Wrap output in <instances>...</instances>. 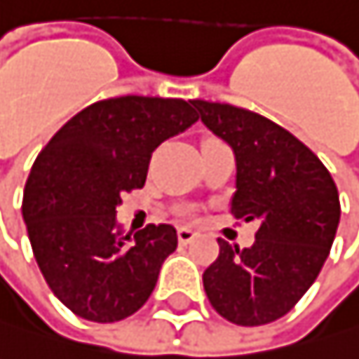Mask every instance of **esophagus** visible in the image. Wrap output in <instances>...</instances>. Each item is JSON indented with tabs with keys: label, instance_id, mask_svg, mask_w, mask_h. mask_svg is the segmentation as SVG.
<instances>
[{
	"label": "esophagus",
	"instance_id": "34e87169",
	"mask_svg": "<svg viewBox=\"0 0 359 359\" xmlns=\"http://www.w3.org/2000/svg\"><path fill=\"white\" fill-rule=\"evenodd\" d=\"M196 237H200L198 228H194V226H181V228H178V241H181V243H189Z\"/></svg>",
	"mask_w": 359,
	"mask_h": 359
}]
</instances>
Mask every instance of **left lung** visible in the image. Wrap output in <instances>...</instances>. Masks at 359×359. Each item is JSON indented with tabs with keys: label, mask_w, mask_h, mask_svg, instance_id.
<instances>
[{
	"label": "left lung",
	"mask_w": 359,
	"mask_h": 359,
	"mask_svg": "<svg viewBox=\"0 0 359 359\" xmlns=\"http://www.w3.org/2000/svg\"><path fill=\"white\" fill-rule=\"evenodd\" d=\"M198 118L234 153L230 211L258 222L250 248L219 243L202 273L211 306L230 323L254 327L291 310L319 276L340 222L338 189L308 146L254 111L191 101Z\"/></svg>",
	"instance_id": "1"
}]
</instances>
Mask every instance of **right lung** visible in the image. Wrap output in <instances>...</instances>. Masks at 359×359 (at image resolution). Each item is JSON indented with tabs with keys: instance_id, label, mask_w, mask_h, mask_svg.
<instances>
[{
	"instance_id": "right-lung-1",
	"label": "right lung",
	"mask_w": 359,
	"mask_h": 359,
	"mask_svg": "<svg viewBox=\"0 0 359 359\" xmlns=\"http://www.w3.org/2000/svg\"><path fill=\"white\" fill-rule=\"evenodd\" d=\"M196 120L183 99L118 96L73 116L36 157L23 194L29 243L53 295L81 319L122 321L155 291L176 228L131 234L116 209L144 187L155 148Z\"/></svg>"
}]
</instances>
